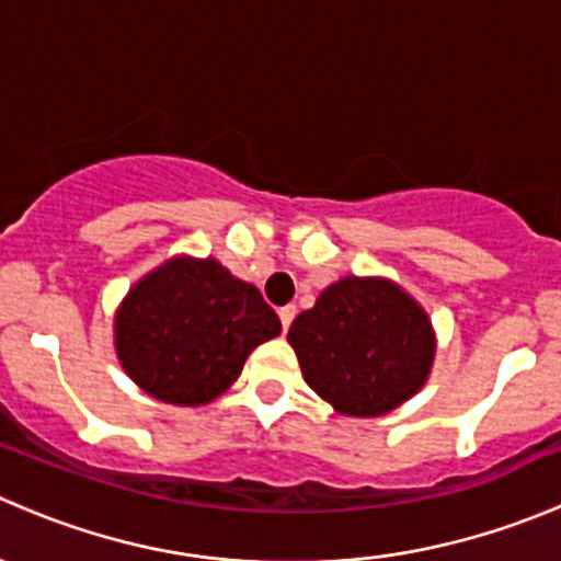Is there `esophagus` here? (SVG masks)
Returning a JSON list of instances; mask_svg holds the SVG:
<instances>
[{
    "label": "esophagus",
    "instance_id": "esophagus-1",
    "mask_svg": "<svg viewBox=\"0 0 561 561\" xmlns=\"http://www.w3.org/2000/svg\"><path fill=\"white\" fill-rule=\"evenodd\" d=\"M279 320H282V328H290V322L296 320V307H293V304H287V307H282L279 309Z\"/></svg>",
    "mask_w": 561,
    "mask_h": 561
}]
</instances>
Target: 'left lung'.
Instances as JSON below:
<instances>
[{
  "mask_svg": "<svg viewBox=\"0 0 561 561\" xmlns=\"http://www.w3.org/2000/svg\"><path fill=\"white\" fill-rule=\"evenodd\" d=\"M287 342L304 380L342 415L375 417L426 382L434 331L426 312L386 279H347L325 287L293 320Z\"/></svg>",
  "mask_w": 561,
  "mask_h": 561,
  "instance_id": "left-lung-1",
  "label": "left lung"
}]
</instances>
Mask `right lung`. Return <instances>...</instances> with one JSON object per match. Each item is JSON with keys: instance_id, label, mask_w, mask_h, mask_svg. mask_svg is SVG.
Returning a JSON list of instances; mask_svg holds the SVG:
<instances>
[{"instance_id": "add662e5", "label": "right lung", "mask_w": 561, "mask_h": 561, "mask_svg": "<svg viewBox=\"0 0 561 561\" xmlns=\"http://www.w3.org/2000/svg\"><path fill=\"white\" fill-rule=\"evenodd\" d=\"M279 331L257 287L211 257H181L127 293L116 314V353L146 393L192 407L217 399L247 355Z\"/></svg>"}]
</instances>
